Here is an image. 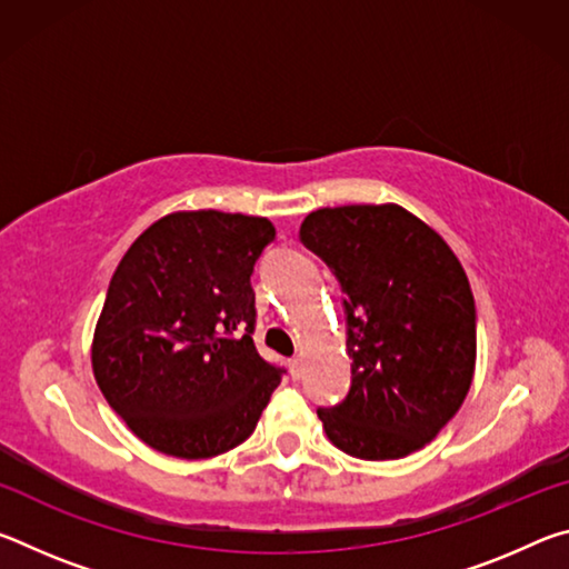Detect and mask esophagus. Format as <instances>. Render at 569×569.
I'll list each match as a JSON object with an SVG mask.
<instances>
[{
	"instance_id": "34e87169",
	"label": "esophagus",
	"mask_w": 569,
	"mask_h": 569,
	"mask_svg": "<svg viewBox=\"0 0 569 569\" xmlns=\"http://www.w3.org/2000/svg\"><path fill=\"white\" fill-rule=\"evenodd\" d=\"M288 369H291V377H293V379H301L303 363H301V359H298V356H293V359L288 361Z\"/></svg>"
}]
</instances>
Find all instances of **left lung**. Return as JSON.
<instances>
[{
	"label": "left lung",
	"instance_id": "1",
	"mask_svg": "<svg viewBox=\"0 0 569 569\" xmlns=\"http://www.w3.org/2000/svg\"><path fill=\"white\" fill-rule=\"evenodd\" d=\"M298 236L343 291L351 389L319 409L326 437L369 461L429 445L475 377L477 311L465 268L437 230L393 203L313 210Z\"/></svg>",
	"mask_w": 569,
	"mask_h": 569
}]
</instances>
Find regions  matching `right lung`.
Listing matches in <instances>:
<instances>
[{
    "mask_svg": "<svg viewBox=\"0 0 569 569\" xmlns=\"http://www.w3.org/2000/svg\"><path fill=\"white\" fill-rule=\"evenodd\" d=\"M268 218L182 210L122 256L92 339L110 407L148 447L208 459L253 435L283 369L253 343V266Z\"/></svg>",
    "mask_w": 569,
    "mask_h": 569,
    "instance_id": "add662e5",
    "label": "right lung"
}]
</instances>
